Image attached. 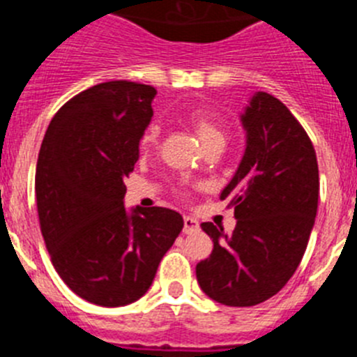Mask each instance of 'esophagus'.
<instances>
[{"instance_id": "1", "label": "esophagus", "mask_w": 357, "mask_h": 357, "mask_svg": "<svg viewBox=\"0 0 357 357\" xmlns=\"http://www.w3.org/2000/svg\"><path fill=\"white\" fill-rule=\"evenodd\" d=\"M195 231H199L197 220H195V218H192V217L183 218V233L192 234V233H195Z\"/></svg>"}]
</instances>
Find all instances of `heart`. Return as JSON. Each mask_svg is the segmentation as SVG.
I'll list each match as a JSON object with an SVG mask.
<instances>
[{
    "label": "heart",
    "instance_id": "1",
    "mask_svg": "<svg viewBox=\"0 0 357 357\" xmlns=\"http://www.w3.org/2000/svg\"><path fill=\"white\" fill-rule=\"evenodd\" d=\"M190 124L195 130V133H197L202 146H204L206 142H210V140H217V139L224 140V131L220 130L217 124L211 123L210 119L204 117V115L192 114ZM158 133H160L158 126H155V124L144 131L142 139H140V151H142V153H149V151L155 149L156 144H158Z\"/></svg>",
    "mask_w": 357,
    "mask_h": 357
}]
</instances>
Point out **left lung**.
Masks as SVG:
<instances>
[{
	"label": "left lung",
	"mask_w": 357,
	"mask_h": 357,
	"mask_svg": "<svg viewBox=\"0 0 357 357\" xmlns=\"http://www.w3.org/2000/svg\"><path fill=\"white\" fill-rule=\"evenodd\" d=\"M245 153L220 192L234 208L231 234L202 222L213 240L195 266L201 290L224 306H256L297 271L319 206V163L304 128L278 98L256 92L240 115Z\"/></svg>",
	"instance_id": "1"
}]
</instances>
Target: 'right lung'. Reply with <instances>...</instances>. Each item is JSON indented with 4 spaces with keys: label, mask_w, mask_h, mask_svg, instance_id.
<instances>
[{
    "label": "right lung",
    "mask_w": 357,
    "mask_h": 357,
    "mask_svg": "<svg viewBox=\"0 0 357 357\" xmlns=\"http://www.w3.org/2000/svg\"><path fill=\"white\" fill-rule=\"evenodd\" d=\"M155 86L107 82L79 92L51 119L38 151L35 195L54 271L92 304L139 301L183 229L169 208H124Z\"/></svg>",
    "instance_id": "1"
}]
</instances>
